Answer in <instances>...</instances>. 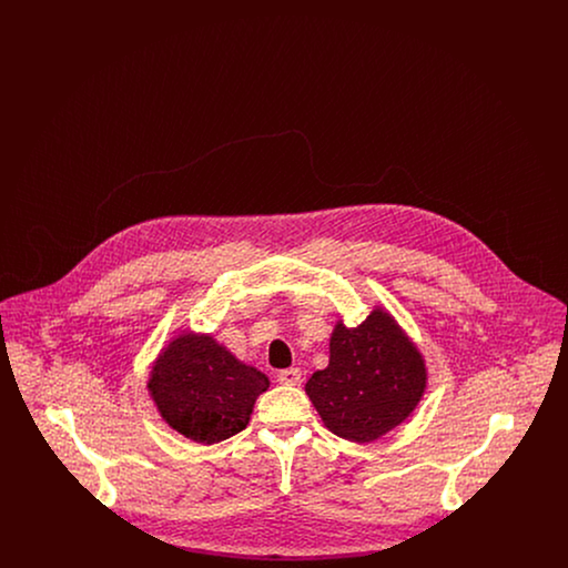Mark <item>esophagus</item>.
Here are the masks:
<instances>
[{"mask_svg":"<svg viewBox=\"0 0 568 568\" xmlns=\"http://www.w3.org/2000/svg\"><path fill=\"white\" fill-rule=\"evenodd\" d=\"M276 381L283 385H300L302 383V371L300 368H285L276 375Z\"/></svg>","mask_w":568,"mask_h":568,"instance_id":"34e87169","label":"esophagus"}]
</instances>
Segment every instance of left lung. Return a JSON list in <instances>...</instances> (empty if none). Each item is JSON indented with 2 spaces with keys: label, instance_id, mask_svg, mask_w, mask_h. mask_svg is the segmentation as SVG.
<instances>
[{
  "label": "left lung",
  "instance_id": "8db88e82",
  "mask_svg": "<svg viewBox=\"0 0 568 568\" xmlns=\"http://www.w3.org/2000/svg\"><path fill=\"white\" fill-rule=\"evenodd\" d=\"M426 364L389 313L375 308L357 327L338 322L329 364L306 383L325 428L353 443H371L400 426L422 400Z\"/></svg>",
  "mask_w": 568,
  "mask_h": 568
}]
</instances>
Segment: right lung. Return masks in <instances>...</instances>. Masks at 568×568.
Listing matches in <instances>:
<instances>
[{
    "instance_id": "1",
    "label": "right lung",
    "mask_w": 568,
    "mask_h": 568,
    "mask_svg": "<svg viewBox=\"0 0 568 568\" xmlns=\"http://www.w3.org/2000/svg\"><path fill=\"white\" fill-rule=\"evenodd\" d=\"M268 377L213 336L181 334L158 357L149 392L163 419L195 443L213 445L246 428Z\"/></svg>"
}]
</instances>
